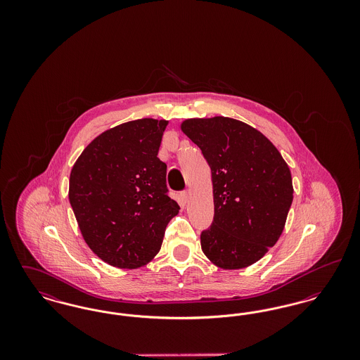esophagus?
<instances>
[{"mask_svg":"<svg viewBox=\"0 0 360 360\" xmlns=\"http://www.w3.org/2000/svg\"><path fill=\"white\" fill-rule=\"evenodd\" d=\"M181 197H182V200H184L185 202H188V198H190V191H188V190L182 191V193H181Z\"/></svg>","mask_w":360,"mask_h":360,"instance_id":"1","label":"esophagus"}]
</instances>
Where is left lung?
I'll use <instances>...</instances> for the list:
<instances>
[{
    "instance_id": "1",
    "label": "left lung",
    "mask_w": 360,
    "mask_h": 360,
    "mask_svg": "<svg viewBox=\"0 0 360 360\" xmlns=\"http://www.w3.org/2000/svg\"><path fill=\"white\" fill-rule=\"evenodd\" d=\"M212 170L214 217L201 233L206 257L238 270L264 257L282 235L292 202L290 169L257 129L229 117L181 124Z\"/></svg>"
}]
</instances>
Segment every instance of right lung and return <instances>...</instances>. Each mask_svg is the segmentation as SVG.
<instances>
[{
    "mask_svg": "<svg viewBox=\"0 0 360 360\" xmlns=\"http://www.w3.org/2000/svg\"><path fill=\"white\" fill-rule=\"evenodd\" d=\"M169 121L140 119L96 137L70 174L69 200L86 244L108 264L139 269L159 252L179 205L158 158Z\"/></svg>",
    "mask_w": 360,
    "mask_h": 360,
    "instance_id": "obj_1",
    "label": "right lung"
}]
</instances>
